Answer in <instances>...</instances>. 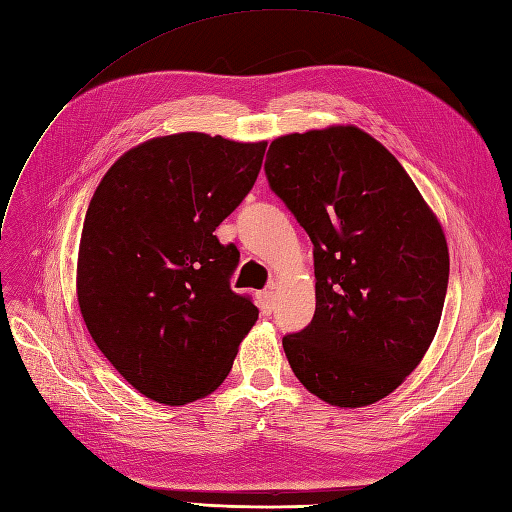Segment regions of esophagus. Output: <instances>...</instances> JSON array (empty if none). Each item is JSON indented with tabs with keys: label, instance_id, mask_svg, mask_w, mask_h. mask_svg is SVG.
I'll return each instance as SVG.
<instances>
[{
	"label": "esophagus",
	"instance_id": "esophagus-1",
	"mask_svg": "<svg viewBox=\"0 0 512 512\" xmlns=\"http://www.w3.org/2000/svg\"><path fill=\"white\" fill-rule=\"evenodd\" d=\"M256 299H258V308H260V312L265 314V316H269V314L273 312V308H275L273 290H271V288H269V290H260V293L256 295Z\"/></svg>",
	"mask_w": 512,
	"mask_h": 512
}]
</instances>
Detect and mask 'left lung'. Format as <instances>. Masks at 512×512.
Listing matches in <instances>:
<instances>
[{
    "label": "left lung",
    "instance_id": "left-lung-1",
    "mask_svg": "<svg viewBox=\"0 0 512 512\" xmlns=\"http://www.w3.org/2000/svg\"><path fill=\"white\" fill-rule=\"evenodd\" d=\"M271 189L314 245L312 323L282 340L303 388L334 407L392 394L437 334L450 256L403 165L353 124L273 140Z\"/></svg>",
    "mask_w": 512,
    "mask_h": 512
}]
</instances>
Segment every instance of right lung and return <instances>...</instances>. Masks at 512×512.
Here are the masks:
<instances>
[{"instance_id":"1","label":"right lung","mask_w":512,"mask_h":512,"mask_svg":"<svg viewBox=\"0 0 512 512\" xmlns=\"http://www.w3.org/2000/svg\"><path fill=\"white\" fill-rule=\"evenodd\" d=\"M267 142L174 133L127 150L90 200L77 301L92 340L150 400L215 392L258 319L230 288L239 250L215 228L250 193Z\"/></svg>"}]
</instances>
